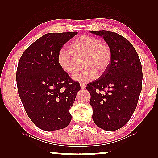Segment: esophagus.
<instances>
[{"label":"esophagus","mask_w":158,"mask_h":158,"mask_svg":"<svg viewBox=\"0 0 158 158\" xmlns=\"http://www.w3.org/2000/svg\"><path fill=\"white\" fill-rule=\"evenodd\" d=\"M80 85H81V88H85V87H86V85H85V84H84V83H80Z\"/></svg>","instance_id":"1"}]
</instances>
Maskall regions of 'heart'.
I'll list each match as a JSON object with an SVG mask.
<instances>
[{"label":"heart","mask_w":158,"mask_h":158,"mask_svg":"<svg viewBox=\"0 0 158 158\" xmlns=\"http://www.w3.org/2000/svg\"><path fill=\"white\" fill-rule=\"evenodd\" d=\"M83 57L84 67L73 75L75 81L88 83L98 74H103L111 63V49L106 42L88 35H81L69 44V50L60 49L57 54L59 66L68 74L72 75L77 68V59Z\"/></svg>","instance_id":"obj_1"}]
</instances>
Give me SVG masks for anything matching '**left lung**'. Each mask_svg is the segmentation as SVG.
Segmentation results:
<instances>
[{"mask_svg": "<svg viewBox=\"0 0 158 158\" xmlns=\"http://www.w3.org/2000/svg\"><path fill=\"white\" fill-rule=\"evenodd\" d=\"M91 33L102 36L112 52L107 70L86 87L93 119L100 128L115 131L129 122L137 107L142 87L141 62L133 45L120 34L106 30Z\"/></svg>", "mask_w": 158, "mask_h": 158, "instance_id": "1", "label": "left lung"}]
</instances>
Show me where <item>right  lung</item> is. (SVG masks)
Returning a JSON list of instances; mask_svg holds the SVG:
<instances>
[{
	"label": "right lung",
	"mask_w": 158,
	"mask_h": 158,
	"mask_svg": "<svg viewBox=\"0 0 158 158\" xmlns=\"http://www.w3.org/2000/svg\"><path fill=\"white\" fill-rule=\"evenodd\" d=\"M77 31L48 33L32 43L21 55L16 70L19 95L28 116L39 128L54 131L70 124L78 82L59 66L58 52Z\"/></svg>",
	"instance_id": "right-lung-1"
}]
</instances>
